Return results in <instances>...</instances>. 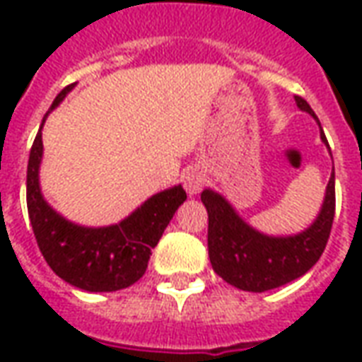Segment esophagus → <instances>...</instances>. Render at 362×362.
<instances>
[{
  "label": "esophagus",
  "mask_w": 362,
  "mask_h": 362,
  "mask_svg": "<svg viewBox=\"0 0 362 362\" xmlns=\"http://www.w3.org/2000/svg\"><path fill=\"white\" fill-rule=\"evenodd\" d=\"M204 180L205 176L199 168H188L186 174H184V178H182V182H184V189L188 192L189 196H196V194L202 192V188H204Z\"/></svg>",
  "instance_id": "34e87169"
}]
</instances>
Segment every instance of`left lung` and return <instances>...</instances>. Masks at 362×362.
Instances as JSON below:
<instances>
[{"instance_id": "obj_1", "label": "left lung", "mask_w": 362, "mask_h": 362, "mask_svg": "<svg viewBox=\"0 0 362 362\" xmlns=\"http://www.w3.org/2000/svg\"><path fill=\"white\" fill-rule=\"evenodd\" d=\"M295 100L300 110L316 118L303 96H295ZM320 137L327 145L324 132ZM202 202L209 217L207 246L215 273L233 287L264 293L298 279L320 259L334 223L335 174L332 173L327 182L326 197L316 221L293 236H267L252 228L238 217L233 205L213 189L202 192Z\"/></svg>"}]
</instances>
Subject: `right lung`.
Segmentation results:
<instances>
[{
    "label": "right lung",
    "instance_id": "right-lung-1",
    "mask_svg": "<svg viewBox=\"0 0 362 362\" xmlns=\"http://www.w3.org/2000/svg\"><path fill=\"white\" fill-rule=\"evenodd\" d=\"M71 89L74 85H67L56 96L50 110ZM40 160L42 129H38L28 157L27 207L38 248L52 272L69 285L90 293L119 291L141 279L149 264L151 250L160 240L176 209L186 202L184 188L174 186L158 192L118 225L81 227L64 219L46 204L38 182Z\"/></svg>",
    "mask_w": 362,
    "mask_h": 362
}]
</instances>
